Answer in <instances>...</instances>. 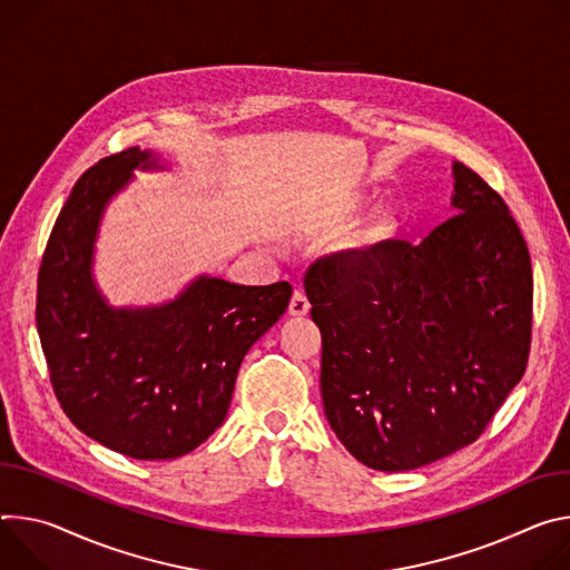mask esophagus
I'll list each match as a JSON object with an SVG mask.
<instances>
[{"instance_id":"obj_1","label":"esophagus","mask_w":570,"mask_h":570,"mask_svg":"<svg viewBox=\"0 0 570 570\" xmlns=\"http://www.w3.org/2000/svg\"><path fill=\"white\" fill-rule=\"evenodd\" d=\"M307 312H309V301L301 289H296L292 294V301H289V314H292V317H305Z\"/></svg>"}]
</instances>
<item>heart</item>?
Masks as SVG:
<instances>
[{
  "mask_svg": "<svg viewBox=\"0 0 570 570\" xmlns=\"http://www.w3.org/2000/svg\"><path fill=\"white\" fill-rule=\"evenodd\" d=\"M392 233H394V219H392V215H387V213H375V215H371V217L360 226V230H357L355 237H353V246H355V248H362V250H371V248H375L377 244H383Z\"/></svg>",
  "mask_w": 570,
  "mask_h": 570,
  "instance_id": "heart-1",
  "label": "heart"
}]
</instances>
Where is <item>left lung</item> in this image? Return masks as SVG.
I'll return each instance as SVG.
<instances>
[{"label": "left lung", "mask_w": 570, "mask_h": 570, "mask_svg": "<svg viewBox=\"0 0 570 570\" xmlns=\"http://www.w3.org/2000/svg\"><path fill=\"white\" fill-rule=\"evenodd\" d=\"M453 174L455 213L419 246L394 239L305 274L326 419L375 471L419 469L473 444L528 366V244L480 174L464 163Z\"/></svg>", "instance_id": "1"}]
</instances>
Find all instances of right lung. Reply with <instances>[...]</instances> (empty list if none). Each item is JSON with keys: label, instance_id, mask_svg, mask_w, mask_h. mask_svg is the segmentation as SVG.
Masks as SVG:
<instances>
[{"label": "right lung", "instance_id": "right-lung-1", "mask_svg": "<svg viewBox=\"0 0 570 570\" xmlns=\"http://www.w3.org/2000/svg\"><path fill=\"white\" fill-rule=\"evenodd\" d=\"M136 167L158 165L134 147L72 187L40 263L36 326L53 394L83 434L134 460H174L224 423L239 364L285 314L292 285L202 276L167 305L108 307L90 276L92 246Z\"/></svg>", "mask_w": 570, "mask_h": 570}]
</instances>
